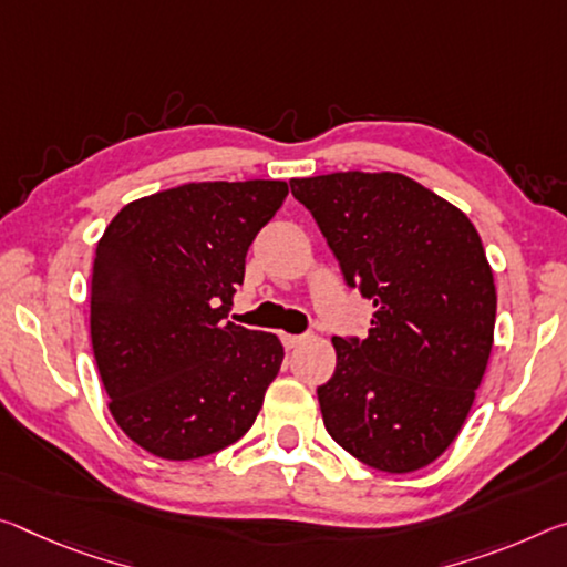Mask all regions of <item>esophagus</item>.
I'll return each mask as SVG.
<instances>
[{
	"label": "esophagus",
	"mask_w": 567,
	"mask_h": 567,
	"mask_svg": "<svg viewBox=\"0 0 567 567\" xmlns=\"http://www.w3.org/2000/svg\"><path fill=\"white\" fill-rule=\"evenodd\" d=\"M280 338L285 348H298L300 343H305V336H290V332H282Z\"/></svg>",
	"instance_id": "obj_1"
}]
</instances>
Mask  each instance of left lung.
I'll use <instances>...</instances> for the list:
<instances>
[{"label":"left lung","mask_w":567,"mask_h":567,"mask_svg":"<svg viewBox=\"0 0 567 567\" xmlns=\"http://www.w3.org/2000/svg\"><path fill=\"white\" fill-rule=\"evenodd\" d=\"M350 287L373 302L368 338H332L318 401L328 434L373 470L409 474L464 426L494 340L497 290L462 209L403 174L292 178Z\"/></svg>","instance_id":"obj_1"}]
</instances>
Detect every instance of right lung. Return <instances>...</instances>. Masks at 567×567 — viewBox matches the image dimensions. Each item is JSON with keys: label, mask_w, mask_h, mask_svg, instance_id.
I'll list each match as a JSON object with an SVG mask.
<instances>
[{"label": "right lung", "mask_w": 567, "mask_h": 567, "mask_svg": "<svg viewBox=\"0 0 567 567\" xmlns=\"http://www.w3.org/2000/svg\"><path fill=\"white\" fill-rule=\"evenodd\" d=\"M285 196L265 178L184 184L125 204L97 241L93 355L115 424L148 454L199 460L255 424L285 350L224 318Z\"/></svg>", "instance_id": "1"}]
</instances>
